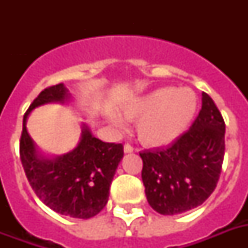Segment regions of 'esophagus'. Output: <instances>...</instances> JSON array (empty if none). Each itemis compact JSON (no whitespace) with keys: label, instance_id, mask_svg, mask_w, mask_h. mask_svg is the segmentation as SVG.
<instances>
[{"label":"esophagus","instance_id":"esophagus-1","mask_svg":"<svg viewBox=\"0 0 248 248\" xmlns=\"http://www.w3.org/2000/svg\"><path fill=\"white\" fill-rule=\"evenodd\" d=\"M124 153H132V152H134V148H132L130 144H124Z\"/></svg>","mask_w":248,"mask_h":248}]
</instances>
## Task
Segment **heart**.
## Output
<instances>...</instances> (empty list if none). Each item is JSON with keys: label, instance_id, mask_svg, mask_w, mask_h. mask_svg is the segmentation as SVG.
<instances>
[{"label": "heart", "instance_id": "b5f03b06", "mask_svg": "<svg viewBox=\"0 0 248 248\" xmlns=\"http://www.w3.org/2000/svg\"><path fill=\"white\" fill-rule=\"evenodd\" d=\"M197 108L198 99L190 89L159 87L127 100L121 113L126 120L136 121V135L144 145L165 147L184 134ZM105 117L114 128H124V121L114 112L107 110Z\"/></svg>", "mask_w": 248, "mask_h": 248}]
</instances>
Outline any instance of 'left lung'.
<instances>
[{"instance_id": "left-lung-1", "label": "left lung", "mask_w": 248, "mask_h": 248, "mask_svg": "<svg viewBox=\"0 0 248 248\" xmlns=\"http://www.w3.org/2000/svg\"><path fill=\"white\" fill-rule=\"evenodd\" d=\"M225 124L214 100L202 93V108L188 131L166 148L140 153L145 196L161 215L198 207L219 180L225 151Z\"/></svg>"}]
</instances>
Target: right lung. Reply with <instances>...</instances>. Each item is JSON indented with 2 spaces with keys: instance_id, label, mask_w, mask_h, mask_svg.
Instances as JSON below:
<instances>
[{
  "instance_id": "1",
  "label": "right lung",
  "mask_w": 248,
  "mask_h": 248,
  "mask_svg": "<svg viewBox=\"0 0 248 248\" xmlns=\"http://www.w3.org/2000/svg\"><path fill=\"white\" fill-rule=\"evenodd\" d=\"M73 99L64 83L45 89L23 118L20 159L29 184L46 206L62 215L90 219L105 207L113 176L124 158L122 144L105 143L81 124L78 144L62 155H45L27 130L28 116L48 103L69 104Z\"/></svg>"
}]
</instances>
